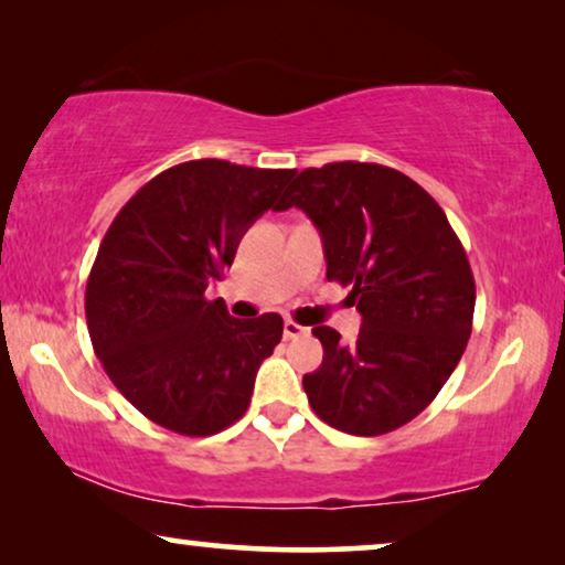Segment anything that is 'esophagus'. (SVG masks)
I'll use <instances>...</instances> for the list:
<instances>
[{
	"label": "esophagus",
	"mask_w": 565,
	"mask_h": 565,
	"mask_svg": "<svg viewBox=\"0 0 565 565\" xmlns=\"http://www.w3.org/2000/svg\"><path fill=\"white\" fill-rule=\"evenodd\" d=\"M306 327H300V323H296L292 319H285V323H282V334H285V339H296V337H303L306 334Z\"/></svg>",
	"instance_id": "34e87169"
}]
</instances>
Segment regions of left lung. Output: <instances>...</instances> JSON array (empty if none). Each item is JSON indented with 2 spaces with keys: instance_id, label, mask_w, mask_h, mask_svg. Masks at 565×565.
<instances>
[{
  "instance_id": "left-lung-1",
  "label": "left lung",
  "mask_w": 565,
  "mask_h": 565,
  "mask_svg": "<svg viewBox=\"0 0 565 565\" xmlns=\"http://www.w3.org/2000/svg\"><path fill=\"white\" fill-rule=\"evenodd\" d=\"M319 228L327 277L350 285L362 313L354 344L316 327L321 367L303 375L329 427L377 437L412 422L452 375L473 329L476 282L443 207L398 169L331 161L303 169L277 211Z\"/></svg>"
}]
</instances>
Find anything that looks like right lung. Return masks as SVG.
Returning a JSON list of instances; mask_svg holds the SVG:
<instances>
[{
	"label": "right lung",
	"instance_id": "add662e5",
	"mask_svg": "<svg viewBox=\"0 0 565 565\" xmlns=\"http://www.w3.org/2000/svg\"><path fill=\"white\" fill-rule=\"evenodd\" d=\"M292 174L184 161L146 182L107 228L84 292L89 339L115 388L159 427L207 437L249 408L282 319H234L205 290L252 223L280 207Z\"/></svg>",
	"mask_w": 565,
	"mask_h": 565
}]
</instances>
